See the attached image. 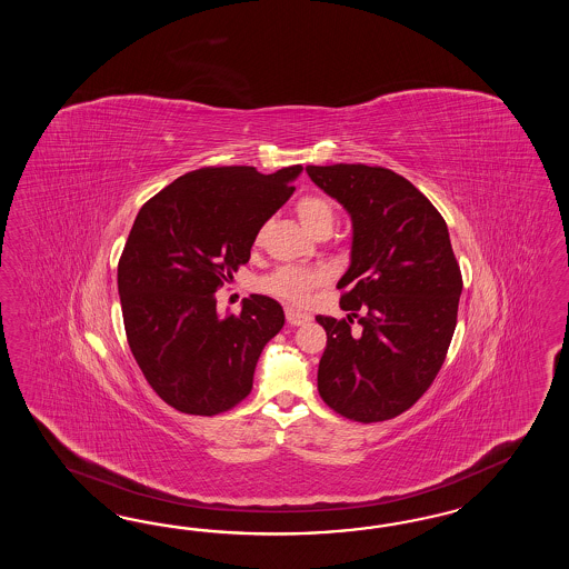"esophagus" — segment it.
Returning <instances> with one entry per match:
<instances>
[{"label": "esophagus", "instance_id": "34e87169", "mask_svg": "<svg viewBox=\"0 0 569 569\" xmlns=\"http://www.w3.org/2000/svg\"><path fill=\"white\" fill-rule=\"evenodd\" d=\"M286 319L290 326H305V323H309L310 315L302 310L286 309Z\"/></svg>", "mask_w": 569, "mask_h": 569}]
</instances>
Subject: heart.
Returning a JSON list of instances; mask_svg holds the SVG:
<instances>
[{
  "label": "heart",
  "mask_w": 569,
  "mask_h": 569,
  "mask_svg": "<svg viewBox=\"0 0 569 569\" xmlns=\"http://www.w3.org/2000/svg\"><path fill=\"white\" fill-rule=\"evenodd\" d=\"M296 214L305 229L312 236L319 231H331V224L336 219V210L331 207L328 198L319 193L302 196L296 202ZM262 231H259L257 241H260ZM326 281V273L319 269H307V267H279L271 276L260 281V288L264 292L273 293L277 298H283L288 302H305L310 292Z\"/></svg>",
  "instance_id": "obj_1"
}]
</instances>
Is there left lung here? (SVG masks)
<instances>
[{
	"label": "left lung",
	"mask_w": 569,
	"mask_h": 569,
	"mask_svg": "<svg viewBox=\"0 0 569 569\" xmlns=\"http://www.w3.org/2000/svg\"><path fill=\"white\" fill-rule=\"evenodd\" d=\"M307 172L352 221L350 267L338 281L348 319L317 315L328 331L317 388L346 419L386 421L423 397L447 359L463 290L448 227L390 169L309 164Z\"/></svg>",
	"instance_id": "left-lung-1"
}]
</instances>
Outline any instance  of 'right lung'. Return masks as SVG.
Listing matches in <instances>:
<instances>
[{
	"instance_id": "add662e5",
	"label": "right lung",
	"mask_w": 569,
	"mask_h": 569,
	"mask_svg": "<svg viewBox=\"0 0 569 569\" xmlns=\"http://www.w3.org/2000/svg\"><path fill=\"white\" fill-rule=\"evenodd\" d=\"M300 164L207 167L174 179L136 217L119 260L122 321L141 373L172 409L217 415L252 390L260 352L286 323L281 305L254 293L219 315L214 292L292 196Z\"/></svg>"
}]
</instances>
